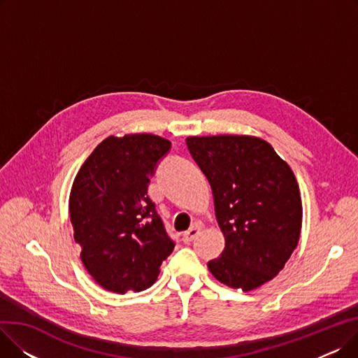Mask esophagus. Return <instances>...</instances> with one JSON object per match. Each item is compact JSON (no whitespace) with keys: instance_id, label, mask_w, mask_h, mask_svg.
<instances>
[{"instance_id":"esophagus-1","label":"esophagus","mask_w":358,"mask_h":358,"mask_svg":"<svg viewBox=\"0 0 358 358\" xmlns=\"http://www.w3.org/2000/svg\"><path fill=\"white\" fill-rule=\"evenodd\" d=\"M200 231H201V227H200L199 223L193 224V227H192L189 231H185V232L182 234V241H184L185 243H190V242L200 234Z\"/></svg>"}]
</instances>
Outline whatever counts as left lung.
Listing matches in <instances>:
<instances>
[{"label":"left lung","mask_w":358,"mask_h":358,"mask_svg":"<svg viewBox=\"0 0 358 358\" xmlns=\"http://www.w3.org/2000/svg\"><path fill=\"white\" fill-rule=\"evenodd\" d=\"M189 150L208 177L224 250L208 262L220 283L243 292L273 280L297 247L302 199L286 161L248 135L189 136Z\"/></svg>","instance_id":"obj_1"}]
</instances>
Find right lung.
<instances>
[{"label":"right lung","instance_id":"1","mask_svg":"<svg viewBox=\"0 0 358 358\" xmlns=\"http://www.w3.org/2000/svg\"><path fill=\"white\" fill-rule=\"evenodd\" d=\"M171 142L150 134L108 136L75 176L69 217L81 259L113 293L142 292L155 283L174 242L148 197L149 178Z\"/></svg>","mask_w":358,"mask_h":358}]
</instances>
